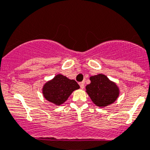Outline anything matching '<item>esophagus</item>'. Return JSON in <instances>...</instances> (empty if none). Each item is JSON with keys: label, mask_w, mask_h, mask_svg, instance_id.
<instances>
[{"label": "esophagus", "mask_w": 150, "mask_h": 150, "mask_svg": "<svg viewBox=\"0 0 150 150\" xmlns=\"http://www.w3.org/2000/svg\"><path fill=\"white\" fill-rule=\"evenodd\" d=\"M79 85H80L81 89H83L84 87H85V82H80V83H79Z\"/></svg>", "instance_id": "34e87169"}]
</instances>
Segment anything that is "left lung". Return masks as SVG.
<instances>
[{"instance_id":"left-lung-1","label":"left lung","mask_w":150,"mask_h":150,"mask_svg":"<svg viewBox=\"0 0 150 150\" xmlns=\"http://www.w3.org/2000/svg\"><path fill=\"white\" fill-rule=\"evenodd\" d=\"M89 80L91 82L86 86V92L96 106L104 108L116 101L120 90L116 82L110 80L104 74L91 76Z\"/></svg>"}]
</instances>
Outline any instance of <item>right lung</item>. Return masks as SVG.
<instances>
[{
	"instance_id": "right-lung-1",
	"label": "right lung",
	"mask_w": 150,
	"mask_h": 150,
	"mask_svg": "<svg viewBox=\"0 0 150 150\" xmlns=\"http://www.w3.org/2000/svg\"><path fill=\"white\" fill-rule=\"evenodd\" d=\"M78 89H80V86L76 81L58 74L52 80L44 84L42 94L46 100L60 106L67 101L73 91Z\"/></svg>"
}]
</instances>
